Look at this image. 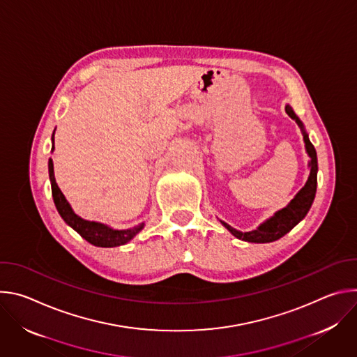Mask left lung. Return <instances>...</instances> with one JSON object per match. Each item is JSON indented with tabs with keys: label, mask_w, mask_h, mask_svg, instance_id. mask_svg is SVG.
I'll return each instance as SVG.
<instances>
[{
	"label": "left lung",
	"mask_w": 357,
	"mask_h": 357,
	"mask_svg": "<svg viewBox=\"0 0 357 357\" xmlns=\"http://www.w3.org/2000/svg\"><path fill=\"white\" fill-rule=\"evenodd\" d=\"M285 112L292 120H295V123L298 124V127L302 131L305 149H307L308 155L311 158V161L308 164V167L311 168V172H310L307 183H305V186L295 195V197L288 203V205L285 208H282L281 211L275 212L274 216H271L264 223H261L256 230L243 233L240 230L233 229L231 226H229L223 220H220V223L234 237H237L240 240H244V241H248V243H271V241H275V240L281 238L289 230H292L305 216H307L308 211L312 206V202L315 199L317 174H318V158H317L315 146L310 141V137H308L307 131H305V127H303L302 121L296 117V114L294 113V110L288 105L285 106Z\"/></svg>",
	"instance_id": "1"
}]
</instances>
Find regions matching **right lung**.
Returning a JSON list of instances; mask_svg holds the SVG:
<instances>
[{
	"mask_svg": "<svg viewBox=\"0 0 357 357\" xmlns=\"http://www.w3.org/2000/svg\"><path fill=\"white\" fill-rule=\"evenodd\" d=\"M52 142H54V135H52ZM54 149H55V146L52 145V151ZM47 167H49L50 186H52V196H54L55 206H56L59 215L73 230H76L90 244L97 245V247L123 245V244H127L130 240H132L135 237V234H138L144 229V223H141V225L134 226L131 229L116 230V229H112V227H109L107 225H103V223L90 222V220L82 219L80 216H77L73 212V209L69 205V202L66 200L65 195L62 193V190L59 189V186L56 183L52 160H49Z\"/></svg>",
	"mask_w": 357,
	"mask_h": 357,
	"instance_id": "right-lung-1",
	"label": "right lung"
}]
</instances>
